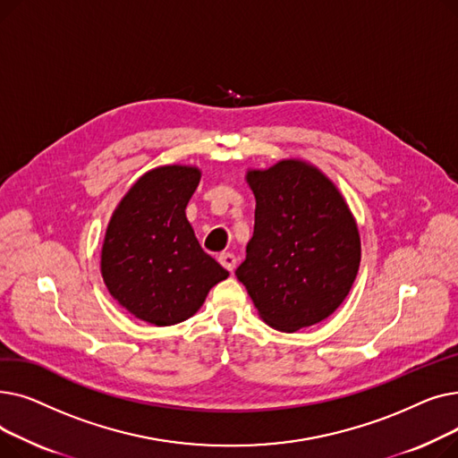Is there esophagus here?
Returning <instances> with one entry per match:
<instances>
[{
  "instance_id": "1",
  "label": "esophagus",
  "mask_w": 458,
  "mask_h": 458,
  "mask_svg": "<svg viewBox=\"0 0 458 458\" xmlns=\"http://www.w3.org/2000/svg\"><path fill=\"white\" fill-rule=\"evenodd\" d=\"M219 261H221V266L225 267V269H228L230 273L233 271V267H235V256L232 254V252H221L219 254Z\"/></svg>"
}]
</instances>
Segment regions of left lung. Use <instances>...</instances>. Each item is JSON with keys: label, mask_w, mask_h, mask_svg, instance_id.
<instances>
[{"label": "left lung", "mask_w": 458, "mask_h": 458, "mask_svg": "<svg viewBox=\"0 0 458 458\" xmlns=\"http://www.w3.org/2000/svg\"><path fill=\"white\" fill-rule=\"evenodd\" d=\"M254 235L237 267L259 318L297 332L334 314L358 273L360 233L335 183L304 159L250 168Z\"/></svg>", "instance_id": "1"}]
</instances>
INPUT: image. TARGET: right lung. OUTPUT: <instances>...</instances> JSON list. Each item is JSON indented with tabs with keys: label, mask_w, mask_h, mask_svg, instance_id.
I'll return each mask as SVG.
<instances>
[{
	"label": "right lung",
	"mask_w": 458,
	"mask_h": 458,
	"mask_svg": "<svg viewBox=\"0 0 458 458\" xmlns=\"http://www.w3.org/2000/svg\"><path fill=\"white\" fill-rule=\"evenodd\" d=\"M200 168L163 165L144 173L114 208L100 269L111 297L140 321L176 325L195 316L228 271L206 254L185 216Z\"/></svg>",
	"instance_id": "1"
}]
</instances>
